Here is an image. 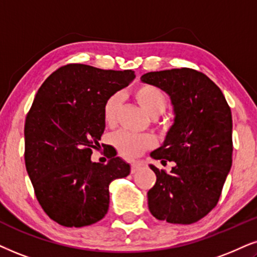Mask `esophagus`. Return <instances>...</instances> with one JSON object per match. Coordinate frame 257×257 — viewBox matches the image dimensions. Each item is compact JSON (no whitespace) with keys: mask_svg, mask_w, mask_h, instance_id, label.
Here are the masks:
<instances>
[{"mask_svg":"<svg viewBox=\"0 0 257 257\" xmlns=\"http://www.w3.org/2000/svg\"><path fill=\"white\" fill-rule=\"evenodd\" d=\"M144 162L142 161H134L132 164V168H131V171H132V173H135V172H138L140 168H141L142 166H144Z\"/></svg>","mask_w":257,"mask_h":257,"instance_id":"34e87169","label":"esophagus"}]
</instances>
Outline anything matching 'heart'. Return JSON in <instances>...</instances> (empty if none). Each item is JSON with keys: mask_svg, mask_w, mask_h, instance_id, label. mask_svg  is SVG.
<instances>
[{"mask_svg": "<svg viewBox=\"0 0 257 257\" xmlns=\"http://www.w3.org/2000/svg\"><path fill=\"white\" fill-rule=\"evenodd\" d=\"M134 97L141 108L152 117L160 115L167 105L165 93L159 87L151 84L139 85L134 90ZM121 102L122 97L119 93H112L108 97L103 106V118L105 123L112 124L115 122ZM112 142L122 157L133 159L139 157L147 149L154 147L155 139L151 134H134V133L121 131L112 136Z\"/></svg>", "mask_w": 257, "mask_h": 257, "instance_id": "b5f03b06", "label": "heart"}]
</instances>
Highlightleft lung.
Returning <instances> with one entry per match:
<instances>
[{"instance_id":"1","label":"left lung","mask_w":257,"mask_h":257,"mask_svg":"<svg viewBox=\"0 0 257 257\" xmlns=\"http://www.w3.org/2000/svg\"><path fill=\"white\" fill-rule=\"evenodd\" d=\"M141 80L165 91L174 111L164 144L151 153L174 166L167 173L149 165L157 175L147 193L149 211L168 223H196L217 205L231 168V110L219 87L196 70L148 72Z\"/></svg>"}]
</instances>
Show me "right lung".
<instances>
[{
	"instance_id": "right-lung-1",
	"label": "right lung",
	"mask_w": 257,
	"mask_h": 257,
	"mask_svg": "<svg viewBox=\"0 0 257 257\" xmlns=\"http://www.w3.org/2000/svg\"><path fill=\"white\" fill-rule=\"evenodd\" d=\"M134 78L132 70L69 64L38 90L25 123L26 170L39 204L60 225L80 228L102 219L110 183L131 173L113 152L105 165L91 161V154L105 129V100Z\"/></svg>"
}]
</instances>
